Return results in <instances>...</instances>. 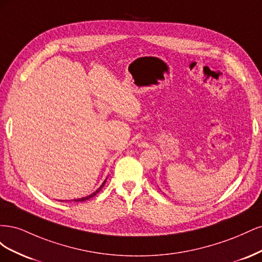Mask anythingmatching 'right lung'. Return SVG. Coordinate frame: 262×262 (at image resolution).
<instances>
[{"mask_svg": "<svg viewBox=\"0 0 262 262\" xmlns=\"http://www.w3.org/2000/svg\"><path fill=\"white\" fill-rule=\"evenodd\" d=\"M105 184H106V180L104 181V182H102V184H101V186L96 190V191H95V192H93L92 194H90V195H87V196H85V198H80V199H74V201L75 202H82V201H85V200H89V199H91V198H93L94 195H96L99 191H100V190H101V188L102 187H104L105 186Z\"/></svg>", "mask_w": 262, "mask_h": 262, "instance_id": "obj_1", "label": "right lung"}]
</instances>
